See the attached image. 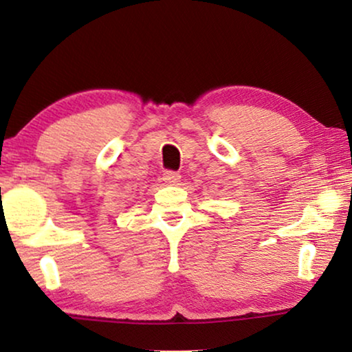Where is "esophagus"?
Returning a JSON list of instances; mask_svg holds the SVG:
<instances>
[{"label":"esophagus","mask_w":352,"mask_h":352,"mask_svg":"<svg viewBox=\"0 0 352 352\" xmlns=\"http://www.w3.org/2000/svg\"><path fill=\"white\" fill-rule=\"evenodd\" d=\"M163 181H165L166 184H170V186H176V184H179L181 176L175 171H166L165 175H163Z\"/></svg>","instance_id":"34e87169"}]
</instances>
